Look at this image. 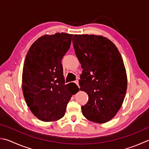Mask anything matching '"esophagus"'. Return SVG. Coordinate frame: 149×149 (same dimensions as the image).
<instances>
[{
  "label": "esophagus",
  "instance_id": "obj_1",
  "mask_svg": "<svg viewBox=\"0 0 149 149\" xmlns=\"http://www.w3.org/2000/svg\"><path fill=\"white\" fill-rule=\"evenodd\" d=\"M74 83H75L76 84H77L78 88H79V84H78V80H75V81H74Z\"/></svg>",
  "mask_w": 149,
  "mask_h": 149
}]
</instances>
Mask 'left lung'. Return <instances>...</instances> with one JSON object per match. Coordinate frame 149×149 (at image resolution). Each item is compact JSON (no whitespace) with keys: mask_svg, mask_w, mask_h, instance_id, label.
Listing matches in <instances>:
<instances>
[{"mask_svg":"<svg viewBox=\"0 0 149 149\" xmlns=\"http://www.w3.org/2000/svg\"><path fill=\"white\" fill-rule=\"evenodd\" d=\"M75 54L83 69L80 89L88 95L83 116L91 121L104 123L121 107L127 89V76L119 51L102 36L75 34Z\"/></svg>","mask_w":149,"mask_h":149,"instance_id":"left-lung-1","label":"left lung"}]
</instances>
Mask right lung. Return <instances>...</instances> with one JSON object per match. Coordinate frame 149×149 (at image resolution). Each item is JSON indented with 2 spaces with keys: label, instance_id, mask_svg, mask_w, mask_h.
I'll return each mask as SVG.
<instances>
[{
  "label": "right lung",
  "instance_id": "obj_1",
  "mask_svg": "<svg viewBox=\"0 0 149 149\" xmlns=\"http://www.w3.org/2000/svg\"><path fill=\"white\" fill-rule=\"evenodd\" d=\"M72 34L56 33L39 38L25 58L22 76L24 99L32 113L43 121H55L64 116L74 83L65 84L61 60L68 51Z\"/></svg>",
  "mask_w": 149,
  "mask_h": 149
}]
</instances>
